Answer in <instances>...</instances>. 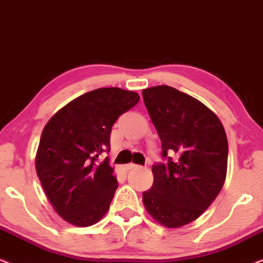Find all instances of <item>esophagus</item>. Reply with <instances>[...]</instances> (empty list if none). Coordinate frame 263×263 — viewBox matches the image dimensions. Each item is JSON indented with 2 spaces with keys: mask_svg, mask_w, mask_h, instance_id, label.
I'll return each mask as SVG.
<instances>
[{
  "mask_svg": "<svg viewBox=\"0 0 263 263\" xmlns=\"http://www.w3.org/2000/svg\"><path fill=\"white\" fill-rule=\"evenodd\" d=\"M136 167H139V165L133 164V163L125 165V170H132V168H136Z\"/></svg>",
  "mask_w": 263,
  "mask_h": 263,
  "instance_id": "esophagus-1",
  "label": "esophagus"
}]
</instances>
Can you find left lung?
<instances>
[{"instance_id":"1","label":"left lung","mask_w":263,"mask_h":263,"mask_svg":"<svg viewBox=\"0 0 263 263\" xmlns=\"http://www.w3.org/2000/svg\"><path fill=\"white\" fill-rule=\"evenodd\" d=\"M145 105L161 141L167 163L152 166V188L142 193L154 220L176 229L200 217L224 185L229 145L213 111L170 86L142 91ZM174 154L175 158L167 153Z\"/></svg>"}]
</instances>
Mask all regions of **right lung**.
<instances>
[{"instance_id":"1","label":"right lung","mask_w":263,"mask_h":263,"mask_svg":"<svg viewBox=\"0 0 263 263\" xmlns=\"http://www.w3.org/2000/svg\"><path fill=\"white\" fill-rule=\"evenodd\" d=\"M138 93L98 88L71 100L46 123L35 170L53 210L74 226L99 221L109 210L118 182L110 166L115 122L139 103Z\"/></svg>"}]
</instances>
